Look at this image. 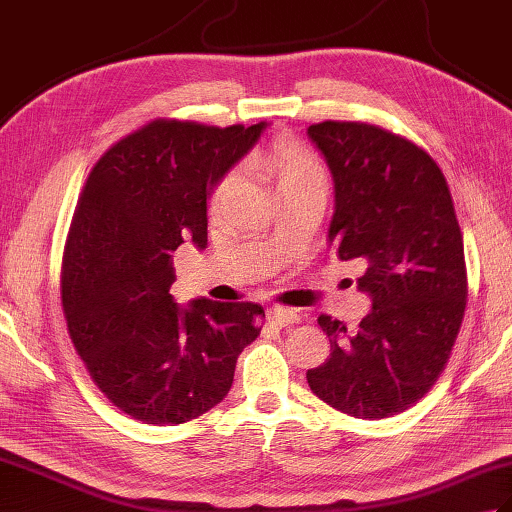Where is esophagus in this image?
<instances>
[{"mask_svg":"<svg viewBox=\"0 0 512 512\" xmlns=\"http://www.w3.org/2000/svg\"><path fill=\"white\" fill-rule=\"evenodd\" d=\"M266 319H268L270 323L279 325V328H286V325H292V323L299 321V317H297L295 312L288 310V308H281V306L270 308V310L266 312Z\"/></svg>","mask_w":512,"mask_h":512,"instance_id":"esophagus-1","label":"esophagus"}]
</instances>
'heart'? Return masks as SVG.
I'll return each instance as SVG.
<instances>
[{"label":"heart","mask_w":512,"mask_h":512,"mask_svg":"<svg viewBox=\"0 0 512 512\" xmlns=\"http://www.w3.org/2000/svg\"><path fill=\"white\" fill-rule=\"evenodd\" d=\"M250 165L257 167L273 182L275 191L281 195L290 189L306 187V184H325V169L321 160L306 145L295 140H277L264 151L250 158ZM233 176H224L213 189V200L217 202L231 187Z\"/></svg>","instance_id":"obj_1"}]
</instances>
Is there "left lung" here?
Masks as SVG:
<instances>
[{"label":"left lung","mask_w":512,"mask_h":512,"mask_svg":"<svg viewBox=\"0 0 512 512\" xmlns=\"http://www.w3.org/2000/svg\"><path fill=\"white\" fill-rule=\"evenodd\" d=\"M308 136L334 180L328 242L358 259L372 312L354 334L321 314L330 356L308 385L347 416L378 420L409 409L436 383L466 308L464 242L449 184L427 151L367 123L323 121Z\"/></svg>","instance_id":"1"}]
</instances>
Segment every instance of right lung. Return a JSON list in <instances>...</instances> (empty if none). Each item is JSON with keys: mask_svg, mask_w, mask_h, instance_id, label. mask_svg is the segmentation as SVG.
Returning <instances> with one entry per match:
<instances>
[{"mask_svg": "<svg viewBox=\"0 0 512 512\" xmlns=\"http://www.w3.org/2000/svg\"><path fill=\"white\" fill-rule=\"evenodd\" d=\"M266 123L213 127L158 118L96 162L61 268L70 339L110 402L156 427L195 420L226 398L237 356L262 330L257 303L180 308L171 253L206 248V198Z\"/></svg>", "mask_w": 512, "mask_h": 512, "instance_id": "1", "label": "right lung"}]
</instances>
